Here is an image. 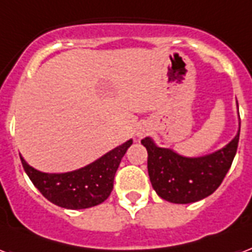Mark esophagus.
<instances>
[{"mask_svg": "<svg viewBox=\"0 0 252 252\" xmlns=\"http://www.w3.org/2000/svg\"><path fill=\"white\" fill-rule=\"evenodd\" d=\"M137 134H139V136H140V137H141V136H143V132H141V130H140V132H139V133H137Z\"/></svg>", "mask_w": 252, "mask_h": 252, "instance_id": "34e87169", "label": "esophagus"}]
</instances>
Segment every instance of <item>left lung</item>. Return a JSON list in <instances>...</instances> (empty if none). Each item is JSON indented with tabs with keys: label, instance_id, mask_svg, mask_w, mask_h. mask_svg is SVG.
Masks as SVG:
<instances>
[{
	"label": "left lung",
	"instance_id": "left-lung-1",
	"mask_svg": "<svg viewBox=\"0 0 252 252\" xmlns=\"http://www.w3.org/2000/svg\"><path fill=\"white\" fill-rule=\"evenodd\" d=\"M237 136L220 151L202 157H184L169 148H160L151 137L141 140L148 151V173L152 186L165 201L197 202L213 194L223 181L238 149Z\"/></svg>",
	"mask_w": 252,
	"mask_h": 252
}]
</instances>
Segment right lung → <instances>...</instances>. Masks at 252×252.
I'll return each instance as SVG.
<instances>
[{"mask_svg": "<svg viewBox=\"0 0 252 252\" xmlns=\"http://www.w3.org/2000/svg\"><path fill=\"white\" fill-rule=\"evenodd\" d=\"M132 140L115 148L92 164L67 173H43L21 157L25 172L42 195L57 206L79 210L96 206L108 198L113 178Z\"/></svg>", "mask_w": 252, "mask_h": 252, "instance_id": "add662e5", "label": "right lung"}]
</instances>
